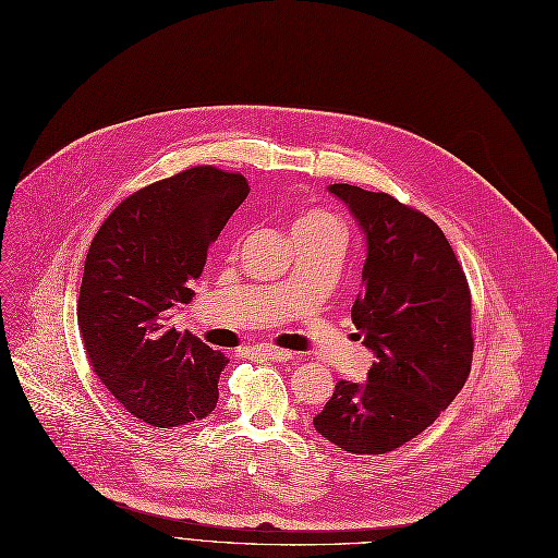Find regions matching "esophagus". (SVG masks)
<instances>
[{
	"label": "esophagus",
	"instance_id": "obj_1",
	"mask_svg": "<svg viewBox=\"0 0 558 558\" xmlns=\"http://www.w3.org/2000/svg\"><path fill=\"white\" fill-rule=\"evenodd\" d=\"M252 354H258V356H263V359H270V361H279V363L293 359V352L281 350V348H275V344H268V342L254 344V348H252Z\"/></svg>",
	"mask_w": 558,
	"mask_h": 558
}]
</instances>
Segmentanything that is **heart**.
Here are the masks:
<instances>
[{"label":"heart","instance_id":"1","mask_svg":"<svg viewBox=\"0 0 558 558\" xmlns=\"http://www.w3.org/2000/svg\"><path fill=\"white\" fill-rule=\"evenodd\" d=\"M298 229H313V231H331L336 235H340V222L336 216L327 214V210H306L295 222H293V231Z\"/></svg>","mask_w":558,"mask_h":558}]
</instances>
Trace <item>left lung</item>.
<instances>
[{
	"label": "left lung",
	"mask_w": 558,
	"mask_h": 558,
	"mask_svg": "<svg viewBox=\"0 0 558 558\" xmlns=\"http://www.w3.org/2000/svg\"><path fill=\"white\" fill-rule=\"evenodd\" d=\"M327 191L365 241L352 323L375 361L363 384H336L313 427L350 454H386L427 429L463 388L470 288L445 233L420 210L350 183Z\"/></svg>",
	"instance_id": "obj_1"
}]
</instances>
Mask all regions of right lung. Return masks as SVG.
I'll list each match as a JSON object with an SVG mask.
<instances>
[{
    "instance_id": "right-lung-1",
    "label": "right lung",
    "mask_w": 558,
    "mask_h": 558,
    "mask_svg": "<svg viewBox=\"0 0 558 558\" xmlns=\"http://www.w3.org/2000/svg\"><path fill=\"white\" fill-rule=\"evenodd\" d=\"M243 174L183 170L126 197L95 233L76 317L88 361L116 400L151 427H179L218 404L227 359L170 327L191 304L210 243L245 202Z\"/></svg>"
}]
</instances>
